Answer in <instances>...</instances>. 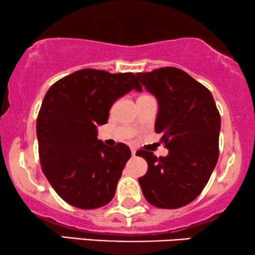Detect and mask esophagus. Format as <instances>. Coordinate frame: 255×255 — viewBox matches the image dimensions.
Returning <instances> with one entry per match:
<instances>
[{"instance_id": "34e87169", "label": "esophagus", "mask_w": 255, "mask_h": 255, "mask_svg": "<svg viewBox=\"0 0 255 255\" xmlns=\"http://www.w3.org/2000/svg\"><path fill=\"white\" fill-rule=\"evenodd\" d=\"M131 155L133 156L136 155V149H135V148H131Z\"/></svg>"}]
</instances>
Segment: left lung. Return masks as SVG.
Listing matches in <instances>:
<instances>
[{
	"label": "left lung",
	"instance_id": "1",
	"mask_svg": "<svg viewBox=\"0 0 255 255\" xmlns=\"http://www.w3.org/2000/svg\"><path fill=\"white\" fill-rule=\"evenodd\" d=\"M136 76L157 100L155 131L169 150L160 157L137 151L148 163L138 183L150 205L183 207L202 192L218 162L220 114L211 92L181 69L165 67Z\"/></svg>",
	"mask_w": 255,
	"mask_h": 255
}]
</instances>
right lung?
Here are the masks:
<instances>
[{
    "label": "right lung",
    "mask_w": 255,
    "mask_h": 255,
    "mask_svg": "<svg viewBox=\"0 0 255 255\" xmlns=\"http://www.w3.org/2000/svg\"><path fill=\"white\" fill-rule=\"evenodd\" d=\"M142 87L133 73L81 69L48 89L36 121L43 174L67 204L81 209L107 205L130 157L129 147L98 140L113 104Z\"/></svg>",
    "instance_id": "1"
}]
</instances>
